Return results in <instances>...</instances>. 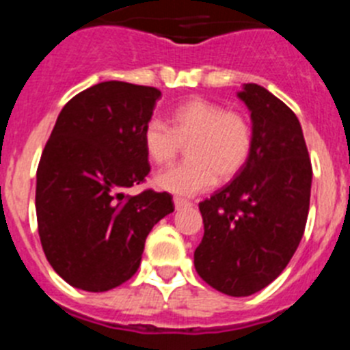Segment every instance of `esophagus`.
Instances as JSON below:
<instances>
[{
  "mask_svg": "<svg viewBox=\"0 0 350 350\" xmlns=\"http://www.w3.org/2000/svg\"><path fill=\"white\" fill-rule=\"evenodd\" d=\"M173 203H175V208H177V210L185 208V206L193 205V203H191L189 200H184V198H173Z\"/></svg>",
  "mask_w": 350,
  "mask_h": 350,
  "instance_id": "1",
  "label": "esophagus"
}]
</instances>
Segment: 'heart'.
Segmentation results:
<instances>
[{
    "label": "heart",
    "instance_id": "obj_1",
    "mask_svg": "<svg viewBox=\"0 0 350 350\" xmlns=\"http://www.w3.org/2000/svg\"><path fill=\"white\" fill-rule=\"evenodd\" d=\"M142 144L154 165H172L187 145V163L159 173L156 185L178 196H193L210 189L217 177L230 180L249 161L254 129L249 117L228 112L215 101L193 98L170 116V128L159 119L148 120Z\"/></svg>",
    "mask_w": 350,
    "mask_h": 350
}]
</instances>
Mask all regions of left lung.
Masks as SVG:
<instances>
[{"instance_id":"8db88e82","label":"left lung","mask_w":350,"mask_h":350,"mask_svg":"<svg viewBox=\"0 0 350 350\" xmlns=\"http://www.w3.org/2000/svg\"><path fill=\"white\" fill-rule=\"evenodd\" d=\"M254 129L249 161L230 184L200 203L205 234L194 268L213 289L250 296L273 282L301 242L312 165L298 117L258 83H243Z\"/></svg>"}]
</instances>
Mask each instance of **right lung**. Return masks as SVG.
Masks as SVG:
<instances>
[{
	"mask_svg": "<svg viewBox=\"0 0 350 350\" xmlns=\"http://www.w3.org/2000/svg\"><path fill=\"white\" fill-rule=\"evenodd\" d=\"M161 91L108 80L71 98L36 172L43 252L70 286L103 293L137 273L145 238L173 212L172 196L124 189L150 172L142 131Z\"/></svg>",
	"mask_w": 350,
	"mask_h": 350,
	"instance_id": "add662e5",
	"label": "right lung"
}]
</instances>
